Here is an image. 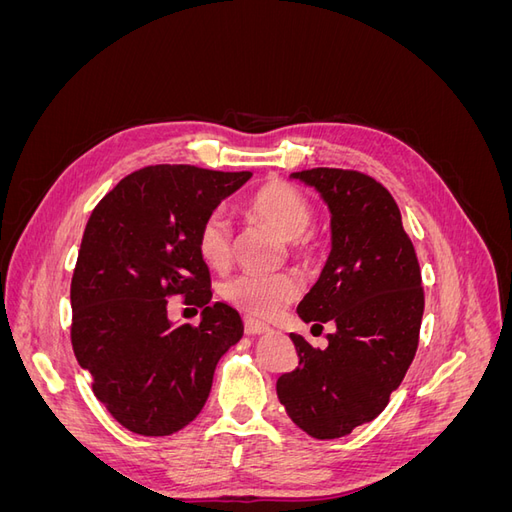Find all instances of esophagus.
<instances>
[{"label":"esophagus","instance_id":"34e87169","mask_svg":"<svg viewBox=\"0 0 512 512\" xmlns=\"http://www.w3.org/2000/svg\"><path fill=\"white\" fill-rule=\"evenodd\" d=\"M269 331L271 329L267 327V324H262V322L254 320V318H245V333L247 335H265Z\"/></svg>","mask_w":512,"mask_h":512}]
</instances>
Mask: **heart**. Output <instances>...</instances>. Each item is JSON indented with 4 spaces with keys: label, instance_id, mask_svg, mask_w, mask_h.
I'll return each instance as SVG.
<instances>
[{
    "label": "heart",
    "instance_id": "heart-1",
    "mask_svg": "<svg viewBox=\"0 0 512 512\" xmlns=\"http://www.w3.org/2000/svg\"><path fill=\"white\" fill-rule=\"evenodd\" d=\"M245 211L288 241L292 254L303 256L312 247L309 226L314 211L309 200L284 181H267L247 198ZM198 254L211 269H226L232 258V226L222 211H211L196 235ZM303 290L297 273H241L222 288L224 299L241 312L256 318H273L286 309Z\"/></svg>",
    "mask_w": 512,
    "mask_h": 512
}]
</instances>
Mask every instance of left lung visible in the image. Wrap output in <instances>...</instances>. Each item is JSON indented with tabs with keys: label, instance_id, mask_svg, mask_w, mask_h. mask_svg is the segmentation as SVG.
<instances>
[{
	"label": "left lung",
	"instance_id": "left-lung-1",
	"mask_svg": "<svg viewBox=\"0 0 512 512\" xmlns=\"http://www.w3.org/2000/svg\"><path fill=\"white\" fill-rule=\"evenodd\" d=\"M331 213V254L297 307L303 322H333L329 346L290 339L299 367L277 378V397L294 425L333 440L386 408L416 354L425 297L414 245L389 190L356 170L292 173Z\"/></svg>",
	"mask_w": 512,
	"mask_h": 512
}]
</instances>
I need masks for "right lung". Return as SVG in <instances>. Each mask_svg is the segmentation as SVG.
Returning a JSON list of instances; mask_svg holds the SVG:
<instances>
[{"instance_id": "1", "label": "right lung", "mask_w": 512, "mask_h": 512, "mask_svg": "<svg viewBox=\"0 0 512 512\" xmlns=\"http://www.w3.org/2000/svg\"><path fill=\"white\" fill-rule=\"evenodd\" d=\"M252 173L145 166L91 213L72 275V348L96 397L141 436H170L203 410L213 371L243 337L237 309L211 301L196 235ZM204 307L198 328L167 320V297Z\"/></svg>"}]
</instances>
